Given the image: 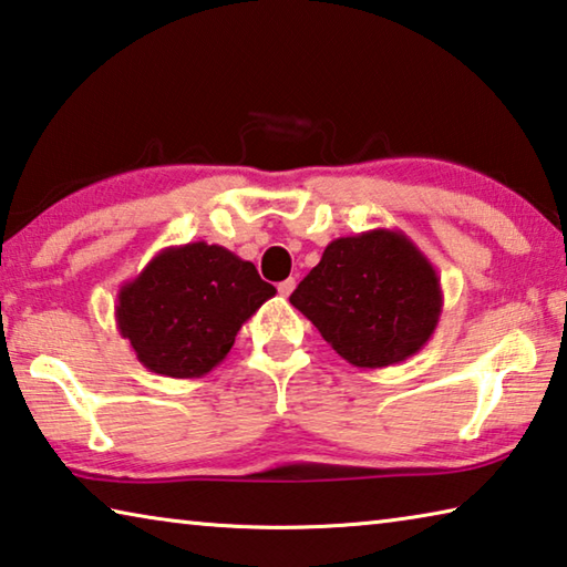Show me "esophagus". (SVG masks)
Here are the masks:
<instances>
[{"mask_svg": "<svg viewBox=\"0 0 567 567\" xmlns=\"http://www.w3.org/2000/svg\"><path fill=\"white\" fill-rule=\"evenodd\" d=\"M295 280H292V277H290V280H282L280 285H277V292H280L282 297H290L292 295V290H295Z\"/></svg>", "mask_w": 567, "mask_h": 567, "instance_id": "34e87169", "label": "esophagus"}]
</instances>
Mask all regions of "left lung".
<instances>
[{
    "instance_id": "left-lung-1",
    "label": "left lung",
    "mask_w": 567,
    "mask_h": 567,
    "mask_svg": "<svg viewBox=\"0 0 567 567\" xmlns=\"http://www.w3.org/2000/svg\"><path fill=\"white\" fill-rule=\"evenodd\" d=\"M354 368H388L425 348L443 312L433 262L400 229L338 237L290 295Z\"/></svg>"
}]
</instances>
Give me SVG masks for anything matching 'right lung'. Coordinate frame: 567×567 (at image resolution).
<instances>
[{
	"instance_id": "add662e5",
	"label": "right lung",
	"mask_w": 567,
	"mask_h": 567,
	"mask_svg": "<svg viewBox=\"0 0 567 567\" xmlns=\"http://www.w3.org/2000/svg\"><path fill=\"white\" fill-rule=\"evenodd\" d=\"M255 265L207 243L165 247L124 282L114 320L150 372L189 380L215 370L243 324L275 297Z\"/></svg>"
}]
</instances>
